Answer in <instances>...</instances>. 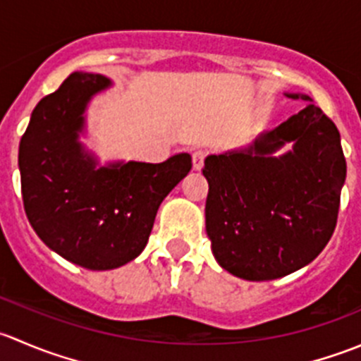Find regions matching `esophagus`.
<instances>
[{
	"mask_svg": "<svg viewBox=\"0 0 361 361\" xmlns=\"http://www.w3.org/2000/svg\"><path fill=\"white\" fill-rule=\"evenodd\" d=\"M206 155H207L206 150H195L194 154H192V164H194V169H197V171L202 169Z\"/></svg>",
	"mask_w": 361,
	"mask_h": 361,
	"instance_id": "obj_1",
	"label": "esophagus"
}]
</instances>
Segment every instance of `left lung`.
I'll return each instance as SVG.
<instances>
[{"instance_id":"8db88e82","label":"left lung","mask_w":361,"mask_h":361,"mask_svg":"<svg viewBox=\"0 0 361 361\" xmlns=\"http://www.w3.org/2000/svg\"><path fill=\"white\" fill-rule=\"evenodd\" d=\"M309 101L250 148L209 155L202 174L206 232L218 264L248 281H269L311 264L337 225L345 159L336 123ZM285 142L294 148L271 155Z\"/></svg>"}]
</instances>
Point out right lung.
<instances>
[{
  "instance_id": "obj_1",
  "label": "right lung",
  "mask_w": 361,
  "mask_h": 361,
  "mask_svg": "<svg viewBox=\"0 0 361 361\" xmlns=\"http://www.w3.org/2000/svg\"><path fill=\"white\" fill-rule=\"evenodd\" d=\"M110 85L103 75L71 73L36 104L19 145L29 224L50 250L90 271L134 260L147 246L160 202L192 169L188 154L97 169L78 136L87 103Z\"/></svg>"
}]
</instances>
